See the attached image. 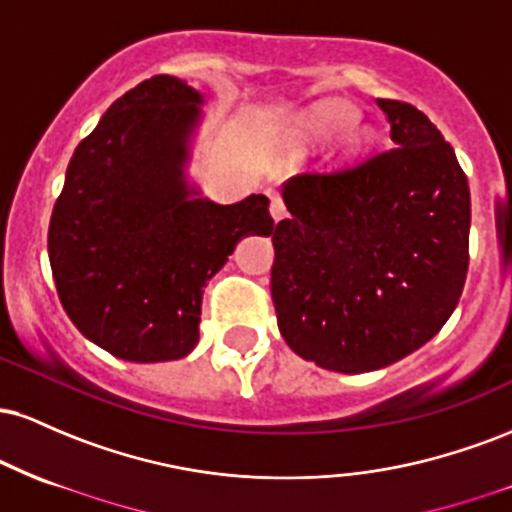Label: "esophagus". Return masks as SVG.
Wrapping results in <instances>:
<instances>
[{
    "instance_id": "1",
    "label": "esophagus",
    "mask_w": 512,
    "mask_h": 512,
    "mask_svg": "<svg viewBox=\"0 0 512 512\" xmlns=\"http://www.w3.org/2000/svg\"><path fill=\"white\" fill-rule=\"evenodd\" d=\"M269 214H272L274 221H281L286 216V204L281 202L279 197L272 195V202H269Z\"/></svg>"
}]
</instances>
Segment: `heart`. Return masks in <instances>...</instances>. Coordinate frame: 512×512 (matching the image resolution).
I'll use <instances>...</instances> for the list:
<instances>
[{
    "label": "heart",
    "mask_w": 512,
    "mask_h": 512,
    "mask_svg": "<svg viewBox=\"0 0 512 512\" xmlns=\"http://www.w3.org/2000/svg\"><path fill=\"white\" fill-rule=\"evenodd\" d=\"M354 122H356V113L349 108V105H339V103L317 105V108L310 110V113L298 122L296 139L301 144L317 142V139L330 137L334 132L349 129Z\"/></svg>",
    "instance_id": "b5f03b06"
}]
</instances>
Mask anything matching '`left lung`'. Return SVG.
Masks as SVG:
<instances>
[{"mask_svg":"<svg viewBox=\"0 0 512 512\" xmlns=\"http://www.w3.org/2000/svg\"><path fill=\"white\" fill-rule=\"evenodd\" d=\"M392 149L281 190L274 243L281 337L305 361L366 373L424 346L460 301L469 267L467 175L414 105L378 98Z\"/></svg>","mask_w":512,"mask_h":512,"instance_id":"left-lung-1","label":"left lung"}]
</instances>
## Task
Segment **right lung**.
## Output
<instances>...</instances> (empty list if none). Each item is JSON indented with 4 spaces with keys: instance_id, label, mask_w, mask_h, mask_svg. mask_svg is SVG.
Masks as SVG:
<instances>
[{
    "instance_id": "1",
    "label": "right lung",
    "mask_w": 512,
    "mask_h": 512,
    "mask_svg": "<svg viewBox=\"0 0 512 512\" xmlns=\"http://www.w3.org/2000/svg\"><path fill=\"white\" fill-rule=\"evenodd\" d=\"M202 93L158 74L81 139L50 216L48 252L76 330L117 358L175 361L199 339L204 284L248 233L274 231L269 199L216 204L187 185Z\"/></svg>"
}]
</instances>
